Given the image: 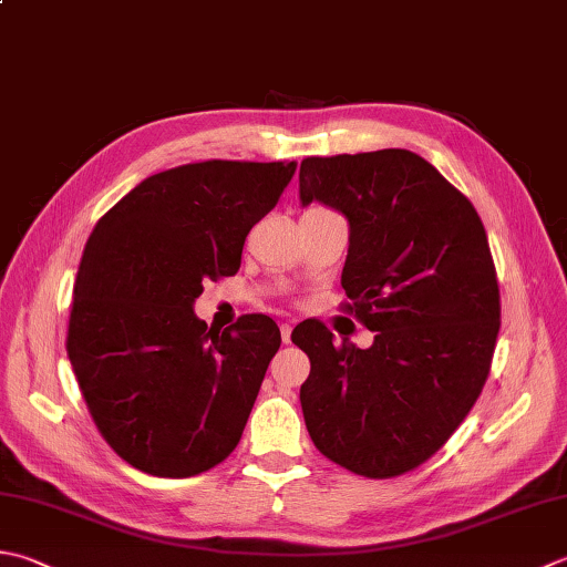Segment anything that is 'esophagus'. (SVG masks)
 Returning a JSON list of instances; mask_svg holds the SVG:
<instances>
[{"mask_svg":"<svg viewBox=\"0 0 567 567\" xmlns=\"http://www.w3.org/2000/svg\"><path fill=\"white\" fill-rule=\"evenodd\" d=\"M280 334H282L285 343H290V339H292V324H282L280 327Z\"/></svg>","mask_w":567,"mask_h":567,"instance_id":"esophagus-1","label":"esophagus"}]
</instances>
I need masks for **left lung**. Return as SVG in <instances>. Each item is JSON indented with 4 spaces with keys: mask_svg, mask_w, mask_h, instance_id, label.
<instances>
[{
    "mask_svg": "<svg viewBox=\"0 0 567 567\" xmlns=\"http://www.w3.org/2000/svg\"><path fill=\"white\" fill-rule=\"evenodd\" d=\"M299 202L349 220L341 287L375 331L359 349L321 321L295 327L312 363L299 388L309 437L353 474H405L445 445L489 375L502 305L482 218L410 150L307 157Z\"/></svg>",
    "mask_w": 567,
    "mask_h": 567,
    "instance_id": "obj_1",
    "label": "left lung"
}]
</instances>
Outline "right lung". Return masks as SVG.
I'll use <instances>...</instances> for the list:
<instances>
[{"label": "right lung", "instance_id": "right-lung-1", "mask_svg": "<svg viewBox=\"0 0 567 567\" xmlns=\"http://www.w3.org/2000/svg\"><path fill=\"white\" fill-rule=\"evenodd\" d=\"M295 169L210 159L152 174L87 238L65 349L100 435L135 470L184 480L236 450L280 329L265 315L208 329L194 302L238 272Z\"/></svg>", "mask_w": 567, "mask_h": 567}]
</instances>
